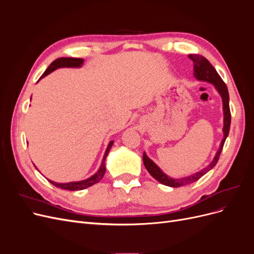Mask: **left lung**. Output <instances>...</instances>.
<instances>
[{"instance_id":"left-lung-1","label":"left lung","mask_w":254,"mask_h":254,"mask_svg":"<svg viewBox=\"0 0 254 254\" xmlns=\"http://www.w3.org/2000/svg\"><path fill=\"white\" fill-rule=\"evenodd\" d=\"M189 58L190 60H193V63H194V73L193 74L195 76V78H197L198 80L207 81V82H211L212 84H214L215 89L217 90V92L221 96L222 109H224V128H222V132H224V139H222V141L220 143V146L216 152V155H215L213 161L209 165L196 174L184 177V178H180V179H174V178H171L170 176L165 175L162 171L160 170V167L155 162H153L152 160H150L147 156H146V153L144 152L143 153V162H144L146 170L148 171V173L157 181L164 184V186L171 187V188H179V187L188 186V184L193 183V182L200 179L203 175H205L207 172L211 171L212 168L217 164L222 147H224L225 141H226L227 136L229 134V131H230V125H231V112H230V106H229V92H228V88L226 86V83L224 82V80L221 79V77L218 75L216 70H215L214 66L210 64V61L206 58H204L203 56H200V55H196V54H194V55H189Z\"/></svg>"}]
</instances>
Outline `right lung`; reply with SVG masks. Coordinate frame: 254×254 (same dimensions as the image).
Listing matches in <instances>:
<instances>
[{"instance_id": "right-lung-1", "label": "right lung", "mask_w": 254, "mask_h": 254, "mask_svg": "<svg viewBox=\"0 0 254 254\" xmlns=\"http://www.w3.org/2000/svg\"><path fill=\"white\" fill-rule=\"evenodd\" d=\"M83 64V59L81 58H70V57H63V58H58L56 60H54L53 63L50 64V66L45 70V72L42 74V76L40 77L43 78L44 76L49 75L50 73H52L53 71L57 70L59 67H80ZM39 79V80H40ZM38 80V81H39ZM113 145V141H111L108 145V147H107L106 151H105V155L102 161V164L101 167H99V170L93 175L91 176L90 178L86 179V180H82V181H76V182H67V183H57V182H54L52 180H49L53 186H55L58 189H63V190H84L89 187H92L93 184L97 183L102 180V178L104 177L105 173H106V165H105V161L107 156H108V153L112 147Z\"/></svg>"}]
</instances>
